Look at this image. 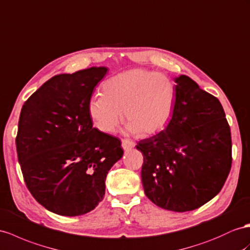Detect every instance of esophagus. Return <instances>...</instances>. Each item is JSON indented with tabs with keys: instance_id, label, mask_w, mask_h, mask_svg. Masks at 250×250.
<instances>
[{
	"instance_id": "34e87169",
	"label": "esophagus",
	"mask_w": 250,
	"mask_h": 250,
	"mask_svg": "<svg viewBox=\"0 0 250 250\" xmlns=\"http://www.w3.org/2000/svg\"><path fill=\"white\" fill-rule=\"evenodd\" d=\"M121 146H123L124 150H129L135 146V143L130 139H123L121 140Z\"/></svg>"
}]
</instances>
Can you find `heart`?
<instances>
[{
    "mask_svg": "<svg viewBox=\"0 0 250 250\" xmlns=\"http://www.w3.org/2000/svg\"><path fill=\"white\" fill-rule=\"evenodd\" d=\"M102 94L88 101V115L104 133L116 131L123 120L127 132L150 136L168 125L175 104V86L167 75L133 68L104 82Z\"/></svg>",
    "mask_w": 250,
    "mask_h": 250,
    "instance_id": "b5f03b06",
    "label": "heart"
}]
</instances>
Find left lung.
I'll return each mask as SVG.
<instances>
[{"label": "left lung", "mask_w": 250, "mask_h": 250, "mask_svg": "<svg viewBox=\"0 0 250 250\" xmlns=\"http://www.w3.org/2000/svg\"><path fill=\"white\" fill-rule=\"evenodd\" d=\"M175 104L166 129L143 139L142 182L149 200L185 212L213 198L231 169L230 126L216 97L187 76L175 79Z\"/></svg>", "instance_id": "obj_1"}]
</instances>
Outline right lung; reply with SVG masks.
<instances>
[{"mask_svg":"<svg viewBox=\"0 0 250 250\" xmlns=\"http://www.w3.org/2000/svg\"><path fill=\"white\" fill-rule=\"evenodd\" d=\"M106 67L50 78L25 101L16 137L24 182L54 213L82 215L104 197L105 178L123 157L120 139L93 126L88 101Z\"/></svg>","mask_w":250,"mask_h":250,"instance_id":"add662e5","label":"right lung"}]
</instances>
